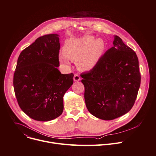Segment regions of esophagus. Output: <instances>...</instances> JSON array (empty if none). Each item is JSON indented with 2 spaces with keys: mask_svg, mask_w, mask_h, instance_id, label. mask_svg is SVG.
<instances>
[{
  "mask_svg": "<svg viewBox=\"0 0 156 156\" xmlns=\"http://www.w3.org/2000/svg\"><path fill=\"white\" fill-rule=\"evenodd\" d=\"M73 80H74L75 81H80L81 78H80V76H79L78 74H75V75H74Z\"/></svg>",
  "mask_w": 156,
  "mask_h": 156,
  "instance_id": "1",
  "label": "esophagus"
}]
</instances>
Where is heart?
Segmentation results:
<instances>
[{
    "label": "heart",
    "instance_id": "obj_1",
    "mask_svg": "<svg viewBox=\"0 0 156 156\" xmlns=\"http://www.w3.org/2000/svg\"><path fill=\"white\" fill-rule=\"evenodd\" d=\"M105 42L100 38L87 36L81 38L70 39L63 46V54L60 56V61L69 65V60L76 62L81 71L93 69L100 61L105 49Z\"/></svg>",
    "mask_w": 156,
    "mask_h": 156
}]
</instances>
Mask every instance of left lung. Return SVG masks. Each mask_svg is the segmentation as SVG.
Instances as JSON below:
<instances>
[{
    "label": "left lung",
    "mask_w": 156,
    "mask_h": 156,
    "mask_svg": "<svg viewBox=\"0 0 156 156\" xmlns=\"http://www.w3.org/2000/svg\"><path fill=\"white\" fill-rule=\"evenodd\" d=\"M81 77L89 112L101 119H116L131 109L137 98L140 84L137 56L115 35L113 47Z\"/></svg>",
    "instance_id": "obj_1"
}]
</instances>
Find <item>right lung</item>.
<instances>
[{"mask_svg":"<svg viewBox=\"0 0 156 156\" xmlns=\"http://www.w3.org/2000/svg\"><path fill=\"white\" fill-rule=\"evenodd\" d=\"M58 34L38 38L20 54L13 87L21 109L30 118L49 121L63 111V96L73 83V74H62Z\"/></svg>","mask_w":156,"mask_h":156,"instance_id":"1","label":"right lung"}]
</instances>
